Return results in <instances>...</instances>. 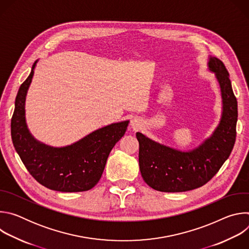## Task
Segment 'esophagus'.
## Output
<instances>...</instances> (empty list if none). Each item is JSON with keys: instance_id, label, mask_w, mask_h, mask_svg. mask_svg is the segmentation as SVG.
Returning a JSON list of instances; mask_svg holds the SVG:
<instances>
[{"instance_id": "1", "label": "esophagus", "mask_w": 249, "mask_h": 249, "mask_svg": "<svg viewBox=\"0 0 249 249\" xmlns=\"http://www.w3.org/2000/svg\"><path fill=\"white\" fill-rule=\"evenodd\" d=\"M131 127H132L134 130L139 129V128L141 127V122H140V120L137 119V118L132 119V120H131Z\"/></svg>"}]
</instances>
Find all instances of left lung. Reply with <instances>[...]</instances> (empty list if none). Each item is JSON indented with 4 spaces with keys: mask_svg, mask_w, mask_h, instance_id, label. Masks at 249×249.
I'll return each instance as SVG.
<instances>
[{
    "mask_svg": "<svg viewBox=\"0 0 249 249\" xmlns=\"http://www.w3.org/2000/svg\"><path fill=\"white\" fill-rule=\"evenodd\" d=\"M208 67L220 85L223 112L220 124L203 143L182 152L136 133L139 142V165L145 182L161 192H184L211 180L229 159L235 142L237 101L224 63L210 56Z\"/></svg>",
    "mask_w": 249,
    "mask_h": 249,
    "instance_id": "8db88e82",
    "label": "left lung"
}]
</instances>
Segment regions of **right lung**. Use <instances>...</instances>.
Here are the masks:
<instances>
[{"label": "right lung", "mask_w": 249, "mask_h": 249, "mask_svg": "<svg viewBox=\"0 0 249 249\" xmlns=\"http://www.w3.org/2000/svg\"><path fill=\"white\" fill-rule=\"evenodd\" d=\"M36 63L35 61L16 97L11 122L15 149L28 172L41 185L61 192L89 190L99 181L106 160L124 136L129 121L102 127L62 148L50 147L34 139L25 122V97Z\"/></svg>", "instance_id": "obj_1"}]
</instances>
